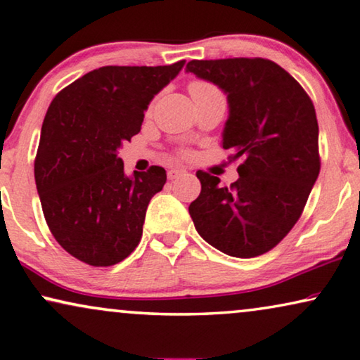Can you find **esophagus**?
Returning <instances> with one entry per match:
<instances>
[{
  "instance_id": "1",
  "label": "esophagus",
  "mask_w": 360,
  "mask_h": 360,
  "mask_svg": "<svg viewBox=\"0 0 360 360\" xmlns=\"http://www.w3.org/2000/svg\"><path fill=\"white\" fill-rule=\"evenodd\" d=\"M186 171L181 169V168H173L168 171V178L169 179H176V178H181V176H184Z\"/></svg>"
}]
</instances>
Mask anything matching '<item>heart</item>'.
<instances>
[{
	"label": "heart",
	"instance_id": "1",
	"mask_svg": "<svg viewBox=\"0 0 360 360\" xmlns=\"http://www.w3.org/2000/svg\"><path fill=\"white\" fill-rule=\"evenodd\" d=\"M191 94H216L221 96L219 91L216 89L213 84L205 83V82H193L191 83Z\"/></svg>",
	"mask_w": 360,
	"mask_h": 360
}]
</instances>
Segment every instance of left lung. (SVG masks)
I'll return each instance as SVG.
<instances>
[{
    "mask_svg": "<svg viewBox=\"0 0 360 360\" xmlns=\"http://www.w3.org/2000/svg\"><path fill=\"white\" fill-rule=\"evenodd\" d=\"M187 73L227 96L222 147L243 158L227 189L198 171L202 192L189 213L205 242L236 258H255L282 240L316 184L319 124L301 84L267 59L191 60Z\"/></svg>",
    "mask_w": 360,
    "mask_h": 360,
    "instance_id": "8db88e82",
    "label": "left lung"
}]
</instances>
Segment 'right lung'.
<instances>
[{
  "instance_id": "obj_1",
  "label": "right lung",
  "mask_w": 360,
  "mask_h": 360,
  "mask_svg": "<svg viewBox=\"0 0 360 360\" xmlns=\"http://www.w3.org/2000/svg\"><path fill=\"white\" fill-rule=\"evenodd\" d=\"M186 60L158 67L96 68L60 91L41 127L35 182L51 232L89 266H113L134 252L147 205L167 171L124 173L123 142L141 131L152 99Z\"/></svg>"
}]
</instances>
